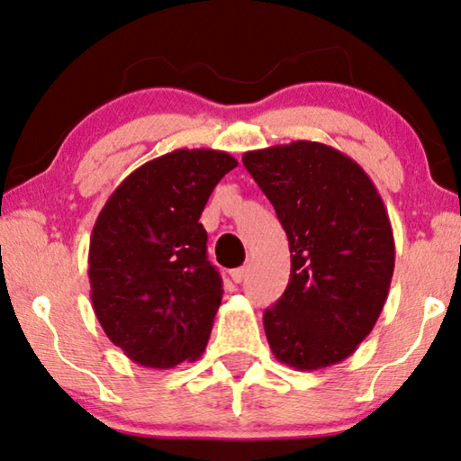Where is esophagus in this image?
Segmentation results:
<instances>
[{
  "instance_id": "1",
  "label": "esophagus",
  "mask_w": 461,
  "mask_h": 461,
  "mask_svg": "<svg viewBox=\"0 0 461 461\" xmlns=\"http://www.w3.org/2000/svg\"><path fill=\"white\" fill-rule=\"evenodd\" d=\"M246 275H249V267H238V269L231 271V279L236 281V284H242L246 279Z\"/></svg>"
}]
</instances>
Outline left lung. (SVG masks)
<instances>
[{
    "instance_id": "left-lung-1",
    "label": "left lung",
    "mask_w": 461,
    "mask_h": 461,
    "mask_svg": "<svg viewBox=\"0 0 461 461\" xmlns=\"http://www.w3.org/2000/svg\"><path fill=\"white\" fill-rule=\"evenodd\" d=\"M242 161L290 242V284L263 314L271 352L296 370L333 366L387 300L395 244L383 198L358 163L321 142L249 150Z\"/></svg>"
}]
</instances>
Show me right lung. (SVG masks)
Segmentation results:
<instances>
[{
    "instance_id": "right-lung-1",
    "label": "right lung",
    "mask_w": 461,
    "mask_h": 461,
    "mask_svg": "<svg viewBox=\"0 0 461 461\" xmlns=\"http://www.w3.org/2000/svg\"><path fill=\"white\" fill-rule=\"evenodd\" d=\"M230 153L177 149L140 165L107 198L88 249L91 300L103 331L147 368L194 362L221 304V277L198 221Z\"/></svg>"
}]
</instances>
